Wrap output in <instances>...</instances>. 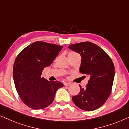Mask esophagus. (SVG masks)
I'll list each match as a JSON object with an SVG mask.
<instances>
[{"mask_svg": "<svg viewBox=\"0 0 129 129\" xmlns=\"http://www.w3.org/2000/svg\"><path fill=\"white\" fill-rule=\"evenodd\" d=\"M64 86H69V85H71V83H70V82H64Z\"/></svg>", "mask_w": 129, "mask_h": 129, "instance_id": "34e87169", "label": "esophagus"}]
</instances>
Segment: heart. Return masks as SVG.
<instances>
[{"label":"heart","instance_id":"b5f03b06","mask_svg":"<svg viewBox=\"0 0 129 129\" xmlns=\"http://www.w3.org/2000/svg\"><path fill=\"white\" fill-rule=\"evenodd\" d=\"M74 53H76V52H73V51H71V52H69L68 54H74Z\"/></svg>","mask_w":129,"mask_h":129}]
</instances>
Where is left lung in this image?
Returning a JSON list of instances; mask_svg holds the SVG:
<instances>
[{
  "label": "left lung",
  "mask_w": 129,
  "mask_h": 129,
  "mask_svg": "<svg viewBox=\"0 0 129 129\" xmlns=\"http://www.w3.org/2000/svg\"><path fill=\"white\" fill-rule=\"evenodd\" d=\"M71 50L81 56L79 71L89 75L90 79L85 88L72 96L76 106L85 111L101 107L111 93L115 77V66L112 59L103 49L89 41L71 44Z\"/></svg>",
  "instance_id": "8db88e82"
}]
</instances>
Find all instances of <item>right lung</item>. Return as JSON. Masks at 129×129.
<instances>
[{
  "label": "right lung",
  "mask_w": 129,
  "mask_h": 129,
  "mask_svg": "<svg viewBox=\"0 0 129 129\" xmlns=\"http://www.w3.org/2000/svg\"><path fill=\"white\" fill-rule=\"evenodd\" d=\"M62 46L36 41L23 49L16 58L13 69L14 85L20 98L33 109L51 104L56 91L64 86L59 81L41 77L44 67L50 66Z\"/></svg>",
  "instance_id": "add662e5"
}]
</instances>
